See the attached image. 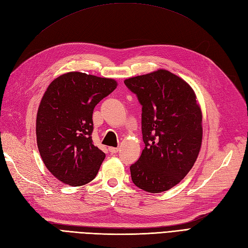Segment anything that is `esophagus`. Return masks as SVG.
I'll list each match as a JSON object with an SVG mask.
<instances>
[{
    "label": "esophagus",
    "mask_w": 248,
    "mask_h": 248,
    "mask_svg": "<svg viewBox=\"0 0 248 248\" xmlns=\"http://www.w3.org/2000/svg\"><path fill=\"white\" fill-rule=\"evenodd\" d=\"M108 150H109V152H110L111 154H115V153H117V152L119 151V148H115V147H109V148H108Z\"/></svg>",
    "instance_id": "obj_1"
}]
</instances>
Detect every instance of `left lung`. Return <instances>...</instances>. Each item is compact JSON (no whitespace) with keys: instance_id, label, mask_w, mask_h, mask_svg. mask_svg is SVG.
<instances>
[{"instance_id":"1","label":"left lung","mask_w":248,"mask_h":248,"mask_svg":"<svg viewBox=\"0 0 248 248\" xmlns=\"http://www.w3.org/2000/svg\"><path fill=\"white\" fill-rule=\"evenodd\" d=\"M124 84L141 106L145 148L130 172L139 188L158 193L188 174L202 145V110L185 80L168 70L127 78Z\"/></svg>"}]
</instances>
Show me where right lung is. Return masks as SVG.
Segmentation results:
<instances>
[{"label":"right lung","instance_id":"right-lung-1","mask_svg":"<svg viewBox=\"0 0 248 248\" xmlns=\"http://www.w3.org/2000/svg\"><path fill=\"white\" fill-rule=\"evenodd\" d=\"M117 85L76 71L47 87L37 112V146L47 170L63 183L85 185L98 172L106 154L93 144V110Z\"/></svg>","mask_w":248,"mask_h":248}]
</instances>
